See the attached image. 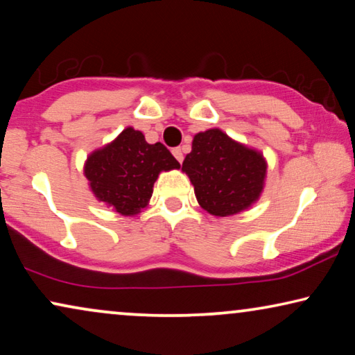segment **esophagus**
<instances>
[{
    "mask_svg": "<svg viewBox=\"0 0 355 355\" xmlns=\"http://www.w3.org/2000/svg\"><path fill=\"white\" fill-rule=\"evenodd\" d=\"M173 155H174V158H176L179 163H182V159H184V153H182V148H181V147L173 148Z\"/></svg>",
    "mask_w": 355,
    "mask_h": 355,
    "instance_id": "1",
    "label": "esophagus"
}]
</instances>
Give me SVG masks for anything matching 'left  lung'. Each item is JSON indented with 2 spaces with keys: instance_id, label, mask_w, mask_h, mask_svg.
Returning a JSON list of instances; mask_svg holds the SVG:
<instances>
[{
  "instance_id": "left-lung-1",
  "label": "left lung",
  "mask_w": 355,
  "mask_h": 355,
  "mask_svg": "<svg viewBox=\"0 0 355 355\" xmlns=\"http://www.w3.org/2000/svg\"><path fill=\"white\" fill-rule=\"evenodd\" d=\"M182 171L191 178L203 210L230 216L260 197L266 163L259 152L234 142L220 129H208L193 137Z\"/></svg>"
}]
</instances>
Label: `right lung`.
Here are the masks:
<instances>
[{
    "label": "right lung",
    "instance_id": "add662e5",
    "mask_svg": "<svg viewBox=\"0 0 355 355\" xmlns=\"http://www.w3.org/2000/svg\"><path fill=\"white\" fill-rule=\"evenodd\" d=\"M179 166L163 144H147L140 130L128 128L113 142L92 153L84 171L100 202L121 215L132 216L147 207L158 174Z\"/></svg>",
    "mask_w": 355,
    "mask_h": 355
}]
</instances>
